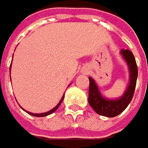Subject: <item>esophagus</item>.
Instances as JSON below:
<instances>
[{"label":"esophagus","instance_id":"obj_1","mask_svg":"<svg viewBox=\"0 0 148 148\" xmlns=\"http://www.w3.org/2000/svg\"><path fill=\"white\" fill-rule=\"evenodd\" d=\"M81 72H82V74H88V73H89V69L87 67L83 68L82 70H81Z\"/></svg>","mask_w":148,"mask_h":148}]
</instances>
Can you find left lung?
Listing matches in <instances>:
<instances>
[{
  "label": "left lung",
  "instance_id": "left-lung-1",
  "mask_svg": "<svg viewBox=\"0 0 148 148\" xmlns=\"http://www.w3.org/2000/svg\"><path fill=\"white\" fill-rule=\"evenodd\" d=\"M120 55L127 63L129 72V80L125 92L118 99H108L103 96L99 88L93 78L88 77L89 91H88V103L98 114L108 118L116 117L128 106L132 100L136 83L138 79V66L134 55L128 49H121Z\"/></svg>",
  "mask_w": 148,
  "mask_h": 148
}]
</instances>
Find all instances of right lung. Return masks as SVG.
Returning <instances> with one entry per match:
<instances>
[{"instance_id": "1", "label": "right lung", "mask_w": 148, "mask_h": 148, "mask_svg": "<svg viewBox=\"0 0 148 148\" xmlns=\"http://www.w3.org/2000/svg\"><path fill=\"white\" fill-rule=\"evenodd\" d=\"M10 69H11V64H10ZM64 94L63 95V97H62V99H60V101L59 102V103L56 105V106L54 108H52L51 110H49V111H48V112H43V113H33V112H28V111H25L24 108H22L24 111H25V112H27V113H29V114H30V115H32V116H35V117H45V116H47V115H49V114H51V113H53L54 112H55L57 109H58V108L60 107V105L61 104L62 101H63V99H64Z\"/></svg>"}]
</instances>
